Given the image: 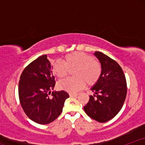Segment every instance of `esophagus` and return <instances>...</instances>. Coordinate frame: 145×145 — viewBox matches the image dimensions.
Instances as JSON below:
<instances>
[{
  "instance_id": "esophagus-1",
  "label": "esophagus",
  "mask_w": 145,
  "mask_h": 145,
  "mask_svg": "<svg viewBox=\"0 0 145 145\" xmlns=\"http://www.w3.org/2000/svg\"><path fill=\"white\" fill-rule=\"evenodd\" d=\"M78 95V93H69V96L72 97H77Z\"/></svg>"
}]
</instances>
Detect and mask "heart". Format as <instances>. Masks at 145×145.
Returning a JSON list of instances; mask_svg holds the SVG:
<instances>
[{"label": "heart", "instance_id": "1", "mask_svg": "<svg viewBox=\"0 0 145 145\" xmlns=\"http://www.w3.org/2000/svg\"><path fill=\"white\" fill-rule=\"evenodd\" d=\"M74 78L66 79L59 83V89L69 93H76L86 85L92 86L97 82L101 74V66L93 57L81 52L68 54L63 58V63L54 61L52 71L59 79H63L73 71Z\"/></svg>", "mask_w": 145, "mask_h": 145}]
</instances>
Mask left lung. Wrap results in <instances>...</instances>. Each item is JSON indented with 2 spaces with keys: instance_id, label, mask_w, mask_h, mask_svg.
<instances>
[{
  "instance_id": "1",
  "label": "left lung",
  "mask_w": 145,
  "mask_h": 145,
  "mask_svg": "<svg viewBox=\"0 0 145 145\" xmlns=\"http://www.w3.org/2000/svg\"><path fill=\"white\" fill-rule=\"evenodd\" d=\"M101 66L99 80L91 90L89 102L84 110L91 119L100 123L107 122L121 110L127 95L125 76L121 66L106 54L95 52Z\"/></svg>"
}]
</instances>
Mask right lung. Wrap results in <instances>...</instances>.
Listing matches in <instances>:
<instances>
[{"label":"right lung","mask_w":145,"mask_h":145,"mask_svg":"<svg viewBox=\"0 0 145 145\" xmlns=\"http://www.w3.org/2000/svg\"><path fill=\"white\" fill-rule=\"evenodd\" d=\"M55 78L47 55H42L28 65L22 73L18 86L20 102L25 114L37 123L54 121L63 111L66 99L65 91H53Z\"/></svg>","instance_id":"1"}]
</instances>
